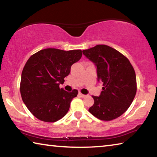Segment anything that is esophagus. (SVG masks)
I'll list each match as a JSON object with an SVG mask.
<instances>
[{
	"mask_svg": "<svg viewBox=\"0 0 157 157\" xmlns=\"http://www.w3.org/2000/svg\"><path fill=\"white\" fill-rule=\"evenodd\" d=\"M79 96H80V97H82V98H84L85 96H86V95H84V94H82V93H80V92L79 93Z\"/></svg>",
	"mask_w": 157,
	"mask_h": 157,
	"instance_id": "1",
	"label": "esophagus"
}]
</instances>
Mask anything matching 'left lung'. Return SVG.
Here are the masks:
<instances>
[{"instance_id":"8db88e82","label":"left lung","mask_w":157,"mask_h":157,"mask_svg":"<svg viewBox=\"0 0 157 157\" xmlns=\"http://www.w3.org/2000/svg\"><path fill=\"white\" fill-rule=\"evenodd\" d=\"M83 54L97 66L98 81L102 82L99 97L92 95L94 104L89 109L102 121H112L127 110L136 94L134 69L127 58L107 45H96Z\"/></svg>"}]
</instances>
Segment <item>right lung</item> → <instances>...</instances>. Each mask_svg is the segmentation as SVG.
<instances>
[{"mask_svg": "<svg viewBox=\"0 0 157 157\" xmlns=\"http://www.w3.org/2000/svg\"><path fill=\"white\" fill-rule=\"evenodd\" d=\"M81 50L65 51L46 48L29 58L21 74L20 92L23 102L37 119L54 123L68 111L78 91L67 92L60 89L71 67L80 59Z\"/></svg>", "mask_w": 157, "mask_h": 157, "instance_id": "obj_1", "label": "right lung"}]
</instances>
